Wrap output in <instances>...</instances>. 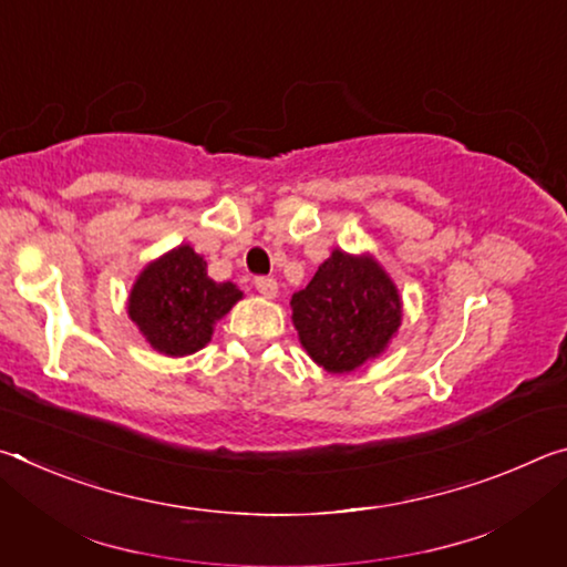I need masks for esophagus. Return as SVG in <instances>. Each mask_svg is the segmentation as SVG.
Returning a JSON list of instances; mask_svg holds the SVG:
<instances>
[{
  "instance_id": "esophagus-1",
  "label": "esophagus",
  "mask_w": 567,
  "mask_h": 567,
  "mask_svg": "<svg viewBox=\"0 0 567 567\" xmlns=\"http://www.w3.org/2000/svg\"><path fill=\"white\" fill-rule=\"evenodd\" d=\"M255 287H257V292H260L262 297H275L277 295V280H275V277H257Z\"/></svg>"
}]
</instances>
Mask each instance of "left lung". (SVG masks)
<instances>
[{
	"mask_svg": "<svg viewBox=\"0 0 567 567\" xmlns=\"http://www.w3.org/2000/svg\"><path fill=\"white\" fill-rule=\"evenodd\" d=\"M290 305L302 348L334 375L385 352L402 322L398 287L375 257L342 249H332Z\"/></svg>",
	"mask_w": 567,
	"mask_h": 567,
	"instance_id": "obj_1",
	"label": "left lung"
}]
</instances>
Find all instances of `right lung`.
I'll use <instances>...</instances> for the list:
<instances>
[{
	"mask_svg": "<svg viewBox=\"0 0 567 567\" xmlns=\"http://www.w3.org/2000/svg\"><path fill=\"white\" fill-rule=\"evenodd\" d=\"M243 300L233 282H215L207 262L179 245L150 262L132 285L127 312L145 340L162 354L185 358L213 340L215 322Z\"/></svg>",
	"mask_w": 567,
	"mask_h": 567,
	"instance_id": "1",
	"label": "right lung"
}]
</instances>
